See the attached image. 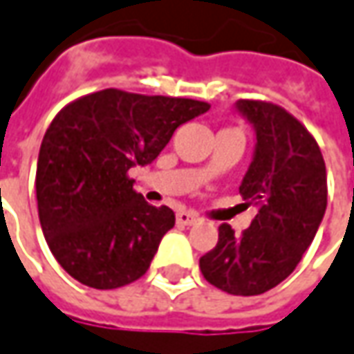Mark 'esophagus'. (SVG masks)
I'll return each mask as SVG.
<instances>
[{"label":"esophagus","instance_id":"esophagus-1","mask_svg":"<svg viewBox=\"0 0 354 354\" xmlns=\"http://www.w3.org/2000/svg\"><path fill=\"white\" fill-rule=\"evenodd\" d=\"M198 222V216L194 214V212H189V210H179L177 212V224H181V226H193Z\"/></svg>","mask_w":354,"mask_h":354}]
</instances>
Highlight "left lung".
Here are the masks:
<instances>
[{
	"instance_id": "left-lung-1",
	"label": "left lung",
	"mask_w": 354,
	"mask_h": 354,
	"mask_svg": "<svg viewBox=\"0 0 354 354\" xmlns=\"http://www.w3.org/2000/svg\"><path fill=\"white\" fill-rule=\"evenodd\" d=\"M238 109L257 134L239 187L257 214L241 236L230 224L218 227L216 248L198 265L216 288L255 296L284 281L312 243L326 214L327 173L315 138L286 109L261 99H239Z\"/></svg>"
}]
</instances>
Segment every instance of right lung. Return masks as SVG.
Masks as SVG:
<instances>
[{
  "mask_svg": "<svg viewBox=\"0 0 354 354\" xmlns=\"http://www.w3.org/2000/svg\"><path fill=\"white\" fill-rule=\"evenodd\" d=\"M208 109L185 97L103 89L54 116L35 185L42 234L70 277L113 290L146 274L175 214L148 205L128 171L156 160L177 127Z\"/></svg>",
  "mask_w": 354,
  "mask_h": 354,
  "instance_id": "1",
  "label": "right lung"
}]
</instances>
